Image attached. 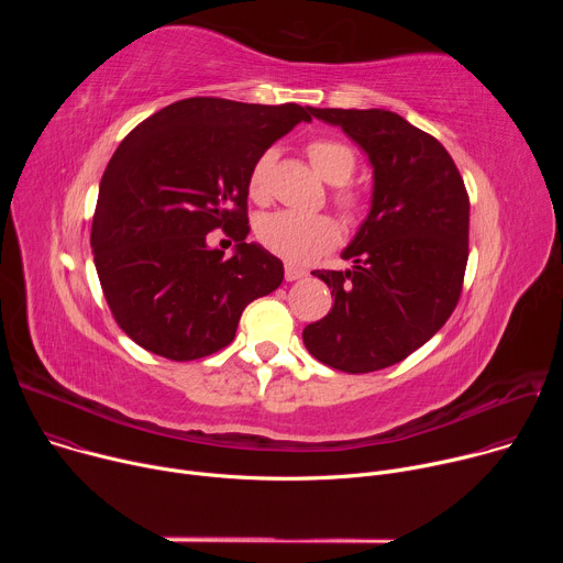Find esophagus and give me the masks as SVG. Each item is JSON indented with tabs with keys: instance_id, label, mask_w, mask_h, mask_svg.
Returning <instances> with one entry per match:
<instances>
[{
	"instance_id": "esophagus-1",
	"label": "esophagus",
	"mask_w": 563,
	"mask_h": 563,
	"mask_svg": "<svg viewBox=\"0 0 563 563\" xmlns=\"http://www.w3.org/2000/svg\"><path fill=\"white\" fill-rule=\"evenodd\" d=\"M305 276H307V272H305L302 267H296V265H291V263L285 265V280H287V283L300 280V278H305Z\"/></svg>"
}]
</instances>
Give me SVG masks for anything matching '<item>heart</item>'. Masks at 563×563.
<instances>
[{"instance_id": "1", "label": "heart", "mask_w": 563, "mask_h": 563, "mask_svg": "<svg viewBox=\"0 0 563 563\" xmlns=\"http://www.w3.org/2000/svg\"><path fill=\"white\" fill-rule=\"evenodd\" d=\"M307 155L316 174L330 185H343L350 180L356 167L354 151L339 140H313L307 146ZM274 155H261L250 174V194L254 200H265L269 196V169ZM339 205L347 216L358 213L361 198L352 191L336 194ZM256 235L261 245L272 254L289 263H311L320 254L336 247L341 231L334 218L325 213H298V211H274L258 220Z\"/></svg>"}]
</instances>
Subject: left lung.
<instances>
[{"mask_svg":"<svg viewBox=\"0 0 563 563\" xmlns=\"http://www.w3.org/2000/svg\"><path fill=\"white\" fill-rule=\"evenodd\" d=\"M361 146L372 165V200L343 258L318 269L334 296L325 318L302 330L307 352L334 369L365 374L408 358L456 307L470 202L443 144L385 109H311Z\"/></svg>","mask_w":563,"mask_h":563,"instance_id":"left-lung-1","label":"left lung"}]
</instances>
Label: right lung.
I'll use <instances>...</instances> for the list:
<instances>
[{"label": "right lung", "instance_id": "right-lung-1", "mask_svg": "<svg viewBox=\"0 0 563 563\" xmlns=\"http://www.w3.org/2000/svg\"><path fill=\"white\" fill-rule=\"evenodd\" d=\"M298 122H311V107L189 98L122 140L100 183L91 250L111 313L140 347L209 356L233 341L252 300L278 289L280 258L245 240L250 174ZM220 225L236 243L231 257L206 245Z\"/></svg>", "mask_w": 563, "mask_h": 563}]
</instances>
